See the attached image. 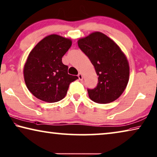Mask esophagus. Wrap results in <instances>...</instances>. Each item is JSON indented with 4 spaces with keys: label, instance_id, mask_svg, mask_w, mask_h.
Returning a JSON list of instances; mask_svg holds the SVG:
<instances>
[{
    "label": "esophagus",
    "instance_id": "obj_1",
    "mask_svg": "<svg viewBox=\"0 0 157 157\" xmlns=\"http://www.w3.org/2000/svg\"><path fill=\"white\" fill-rule=\"evenodd\" d=\"M78 78H79V80H82V79H83V76H82V73H79L78 74Z\"/></svg>",
    "mask_w": 157,
    "mask_h": 157
}]
</instances>
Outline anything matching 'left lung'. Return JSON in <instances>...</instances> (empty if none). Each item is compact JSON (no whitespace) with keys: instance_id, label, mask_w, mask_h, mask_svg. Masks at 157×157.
Instances as JSON below:
<instances>
[{"instance_id":"1","label":"left lung","mask_w":157,"mask_h":157,"mask_svg":"<svg viewBox=\"0 0 157 157\" xmlns=\"http://www.w3.org/2000/svg\"><path fill=\"white\" fill-rule=\"evenodd\" d=\"M78 44L90 59L98 76L96 88L87 89L89 98L101 104L117 100L125 90L129 79V65L125 54L113 40L101 32L79 39Z\"/></svg>"}]
</instances>
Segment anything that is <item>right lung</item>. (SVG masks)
Segmentation results:
<instances>
[{
	"label": "right lung",
	"mask_w": 157,
	"mask_h": 157,
	"mask_svg": "<svg viewBox=\"0 0 157 157\" xmlns=\"http://www.w3.org/2000/svg\"><path fill=\"white\" fill-rule=\"evenodd\" d=\"M72 45L71 39L56 34L45 37L29 54L24 67L26 85L34 96L55 103L66 96L70 84L78 79L68 74L62 57Z\"/></svg>",
	"instance_id": "add662e5"
}]
</instances>
